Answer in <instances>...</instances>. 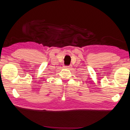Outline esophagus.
I'll use <instances>...</instances> for the list:
<instances>
[{
	"mask_svg": "<svg viewBox=\"0 0 130 130\" xmlns=\"http://www.w3.org/2000/svg\"><path fill=\"white\" fill-rule=\"evenodd\" d=\"M72 67V65H70L69 66H66V67H65V68H67V69H70V68H71Z\"/></svg>",
	"mask_w": 130,
	"mask_h": 130,
	"instance_id": "1",
	"label": "esophagus"
}]
</instances>
